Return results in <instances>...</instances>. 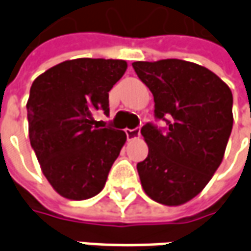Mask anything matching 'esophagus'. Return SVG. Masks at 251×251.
I'll return each instance as SVG.
<instances>
[{
  "mask_svg": "<svg viewBox=\"0 0 251 251\" xmlns=\"http://www.w3.org/2000/svg\"><path fill=\"white\" fill-rule=\"evenodd\" d=\"M125 133L126 137H127V140H134V138H138V137L141 136L140 127H136V129H126Z\"/></svg>",
  "mask_w": 251,
  "mask_h": 251,
  "instance_id": "34e87169",
  "label": "esophagus"
}]
</instances>
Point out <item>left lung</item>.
Masks as SVG:
<instances>
[{
    "label": "left lung",
    "instance_id": "8db88e82",
    "mask_svg": "<svg viewBox=\"0 0 251 251\" xmlns=\"http://www.w3.org/2000/svg\"><path fill=\"white\" fill-rule=\"evenodd\" d=\"M134 71L152 91L161 131L142 126L148 157L137 164L145 194L157 203L180 205L201 192L219 168L232 129L230 87L208 68L164 59L134 62Z\"/></svg>",
    "mask_w": 251,
    "mask_h": 251
}]
</instances>
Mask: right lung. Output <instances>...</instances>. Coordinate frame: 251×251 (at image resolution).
Listing matches in <instances>:
<instances>
[{
  "instance_id": "add662e5",
  "label": "right lung",
  "mask_w": 251,
  "mask_h": 251,
  "mask_svg": "<svg viewBox=\"0 0 251 251\" xmlns=\"http://www.w3.org/2000/svg\"><path fill=\"white\" fill-rule=\"evenodd\" d=\"M126 68L125 60L82 57L56 64L32 83L30 145L52 188L66 199L98 195L125 145V131L99 127L93 114H109V91Z\"/></svg>"
}]
</instances>
